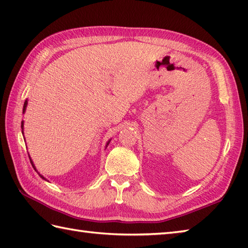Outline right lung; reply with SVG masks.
I'll use <instances>...</instances> for the list:
<instances>
[{"label":"right lung","mask_w":248,"mask_h":248,"mask_svg":"<svg viewBox=\"0 0 248 248\" xmlns=\"http://www.w3.org/2000/svg\"><path fill=\"white\" fill-rule=\"evenodd\" d=\"M26 104H28V101H25V102H24V105H23V112H24V110H25V108H26ZM21 128H22V129H23V121H22V123H21ZM31 165H33V162H31ZM33 167H34V170H36V168H35V166H34V165H33ZM40 177H41V178H44L43 176H40ZM44 179H45V178H44Z\"/></svg>","instance_id":"obj_1"}]
</instances>
